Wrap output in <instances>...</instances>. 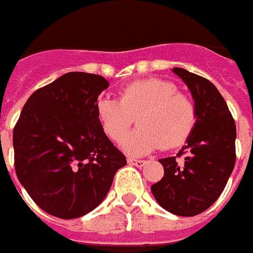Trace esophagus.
Returning <instances> with one entry per match:
<instances>
[{
    "mask_svg": "<svg viewBox=\"0 0 253 253\" xmlns=\"http://www.w3.org/2000/svg\"><path fill=\"white\" fill-rule=\"evenodd\" d=\"M127 163L130 164V166L138 167V168H142L143 166H146V160H136V159H127Z\"/></svg>",
    "mask_w": 253,
    "mask_h": 253,
    "instance_id": "34e87169",
    "label": "esophagus"
}]
</instances>
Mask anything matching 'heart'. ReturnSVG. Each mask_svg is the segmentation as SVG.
Returning <instances> with one entry per match:
<instances>
[{"instance_id": "b5f03b06", "label": "heart", "mask_w": 253, "mask_h": 253, "mask_svg": "<svg viewBox=\"0 0 253 253\" xmlns=\"http://www.w3.org/2000/svg\"><path fill=\"white\" fill-rule=\"evenodd\" d=\"M103 132L121 143L134 125L139 127L125 139L123 150L143 156L158 150H173L182 146L197 123V107L190 97L178 93L170 81L146 79L132 81L119 91V99L101 97L97 101Z\"/></svg>"}]
</instances>
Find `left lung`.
I'll use <instances>...</instances> for the list:
<instances>
[{
  "label": "left lung",
  "mask_w": 253,
  "mask_h": 253,
  "mask_svg": "<svg viewBox=\"0 0 253 253\" xmlns=\"http://www.w3.org/2000/svg\"><path fill=\"white\" fill-rule=\"evenodd\" d=\"M173 72L192 93L197 123L177 156L159 160L164 177L151 186V192L167 211L193 216L210 208L227 184L235 167L236 127L215 85L184 68H173ZM181 156L184 160L178 162Z\"/></svg>",
  "instance_id": "left-lung-1"
}]
</instances>
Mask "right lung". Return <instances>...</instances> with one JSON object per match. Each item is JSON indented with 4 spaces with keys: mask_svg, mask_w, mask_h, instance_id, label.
<instances>
[{
    "mask_svg": "<svg viewBox=\"0 0 253 253\" xmlns=\"http://www.w3.org/2000/svg\"><path fill=\"white\" fill-rule=\"evenodd\" d=\"M109 86L99 75L69 72L38 89L13 131L14 167L34 202L61 219L95 209L126 158L103 132L97 98Z\"/></svg>",
    "mask_w": 253,
    "mask_h": 253,
    "instance_id": "right-lung-1",
    "label": "right lung"
}]
</instances>
